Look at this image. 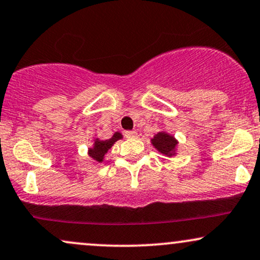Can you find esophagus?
I'll return each mask as SVG.
<instances>
[{
  "label": "esophagus",
  "instance_id": "1",
  "mask_svg": "<svg viewBox=\"0 0 260 260\" xmlns=\"http://www.w3.org/2000/svg\"><path fill=\"white\" fill-rule=\"evenodd\" d=\"M124 136H126L127 138H136L137 132L136 131H126V132H124Z\"/></svg>",
  "mask_w": 260,
  "mask_h": 260
}]
</instances>
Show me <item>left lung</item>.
Here are the masks:
<instances>
[{"instance_id": "left-lung-1", "label": "left lung", "mask_w": 260, "mask_h": 260, "mask_svg": "<svg viewBox=\"0 0 260 260\" xmlns=\"http://www.w3.org/2000/svg\"><path fill=\"white\" fill-rule=\"evenodd\" d=\"M150 142H151L152 146H154L158 152H161L164 156L173 157V156L177 155L179 142L176 139V137L167 133L166 131H160L158 133H156L155 136L150 139Z\"/></svg>"}]
</instances>
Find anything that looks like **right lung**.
<instances>
[{"mask_svg": "<svg viewBox=\"0 0 260 260\" xmlns=\"http://www.w3.org/2000/svg\"><path fill=\"white\" fill-rule=\"evenodd\" d=\"M122 138H123V136H122V133L120 132H115L114 136H112L110 139H106V140L94 138L93 139V145L90 146V148H88L87 154H88V156L92 158V160L102 164V162L104 161L105 155L108 154L109 150L111 149V146L114 145L117 140H120Z\"/></svg>", "mask_w": 260, "mask_h": 260, "instance_id": "right-lung-1", "label": "right lung"}]
</instances>
